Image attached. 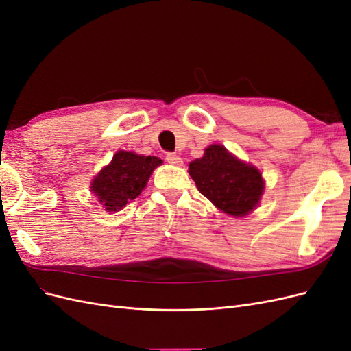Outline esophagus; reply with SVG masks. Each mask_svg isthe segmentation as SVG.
<instances>
[{
  "label": "esophagus",
  "mask_w": 351,
  "mask_h": 351,
  "mask_svg": "<svg viewBox=\"0 0 351 351\" xmlns=\"http://www.w3.org/2000/svg\"><path fill=\"white\" fill-rule=\"evenodd\" d=\"M165 159L168 161V164H173V165H182L183 164V161H182V158H180L177 154H174V152H168L167 155H165Z\"/></svg>",
  "instance_id": "obj_1"
}]
</instances>
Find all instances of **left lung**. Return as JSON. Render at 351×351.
<instances>
[{
    "mask_svg": "<svg viewBox=\"0 0 351 351\" xmlns=\"http://www.w3.org/2000/svg\"><path fill=\"white\" fill-rule=\"evenodd\" d=\"M189 174L202 195L232 217L249 214L263 192L258 169L239 161L221 145L206 147L204 156L189 164Z\"/></svg>",
    "mask_w": 351,
    "mask_h": 351,
    "instance_id": "left-lung-1",
    "label": "left lung"
}]
</instances>
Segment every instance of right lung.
Segmentation results:
<instances>
[{"instance_id":"right-lung-1","label":"right lung","mask_w":351,"mask_h":351,"mask_svg":"<svg viewBox=\"0 0 351 351\" xmlns=\"http://www.w3.org/2000/svg\"><path fill=\"white\" fill-rule=\"evenodd\" d=\"M162 164L156 156L119 151L92 183L93 193L107 210H119L141 195L154 169Z\"/></svg>"}]
</instances>
